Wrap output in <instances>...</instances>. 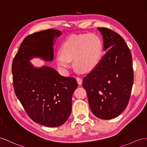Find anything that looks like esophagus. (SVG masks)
Masks as SVG:
<instances>
[{
    "instance_id": "34e87169",
    "label": "esophagus",
    "mask_w": 147,
    "mask_h": 147,
    "mask_svg": "<svg viewBox=\"0 0 147 147\" xmlns=\"http://www.w3.org/2000/svg\"><path fill=\"white\" fill-rule=\"evenodd\" d=\"M76 79H77V81L78 82V84L81 85L82 84V79L80 77H77Z\"/></svg>"
}]
</instances>
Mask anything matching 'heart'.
<instances>
[{
  "label": "heart",
  "mask_w": 147,
  "mask_h": 147,
  "mask_svg": "<svg viewBox=\"0 0 147 147\" xmlns=\"http://www.w3.org/2000/svg\"><path fill=\"white\" fill-rule=\"evenodd\" d=\"M102 44L95 34H74L63 42L62 52L56 53L57 65L64 72H68L74 60L76 69L84 71L94 70L101 60Z\"/></svg>",
  "instance_id": "b5f03b06"
}]
</instances>
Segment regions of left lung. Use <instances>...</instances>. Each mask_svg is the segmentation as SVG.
<instances>
[{"mask_svg":"<svg viewBox=\"0 0 147 147\" xmlns=\"http://www.w3.org/2000/svg\"><path fill=\"white\" fill-rule=\"evenodd\" d=\"M107 51L98 65L84 78L92 113L100 119L119 116L126 108L134 84L133 63L129 48L119 34L98 27Z\"/></svg>","mask_w":147,"mask_h":147,"instance_id":"8db88e82","label":"left lung"}]
</instances>
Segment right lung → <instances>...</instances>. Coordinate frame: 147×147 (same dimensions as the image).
<instances>
[{"instance_id": "obj_1", "label": "right lung", "mask_w": 147, "mask_h": 147, "mask_svg": "<svg viewBox=\"0 0 147 147\" xmlns=\"http://www.w3.org/2000/svg\"><path fill=\"white\" fill-rule=\"evenodd\" d=\"M61 34L60 30L47 29L28 35L12 65L17 97L32 120L50 127H59L69 119L77 82L74 77L60 76L52 67H35L30 60L40 57L52 61L53 42Z\"/></svg>"}]
</instances>
